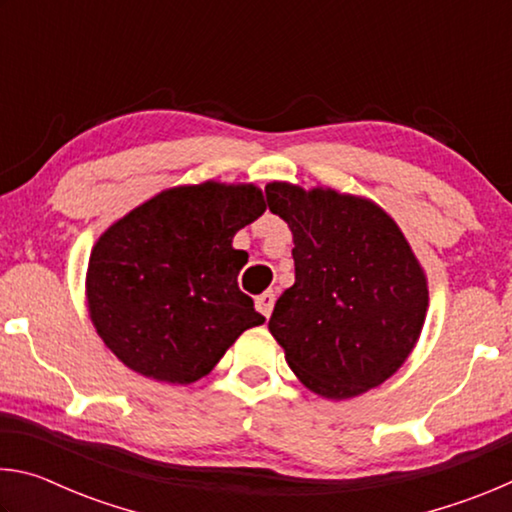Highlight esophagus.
<instances>
[{"mask_svg": "<svg viewBox=\"0 0 512 512\" xmlns=\"http://www.w3.org/2000/svg\"><path fill=\"white\" fill-rule=\"evenodd\" d=\"M255 305L259 309V314H264L268 318V316H271V311H273V305H275V293L264 291L262 296L255 298Z\"/></svg>", "mask_w": 512, "mask_h": 512, "instance_id": "1", "label": "esophagus"}]
</instances>
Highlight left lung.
<instances>
[{
    "instance_id": "8db88e82",
    "label": "left lung",
    "mask_w": 512,
    "mask_h": 512,
    "mask_svg": "<svg viewBox=\"0 0 512 512\" xmlns=\"http://www.w3.org/2000/svg\"><path fill=\"white\" fill-rule=\"evenodd\" d=\"M293 232L296 282L268 329L302 384L332 400L379 386L409 357L427 314V280L395 221L375 203L266 185Z\"/></svg>"
}]
</instances>
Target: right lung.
I'll return each mask as SVG.
<instances>
[{
  "instance_id": "1",
  "label": "right lung",
  "mask_w": 512,
  "mask_h": 512,
  "mask_svg": "<svg viewBox=\"0 0 512 512\" xmlns=\"http://www.w3.org/2000/svg\"><path fill=\"white\" fill-rule=\"evenodd\" d=\"M253 185L176 187L103 232L88 266L92 323L144 377L192 384L248 327L262 325L239 289L246 264L232 237L264 214Z\"/></svg>"
}]
</instances>
